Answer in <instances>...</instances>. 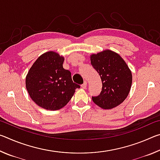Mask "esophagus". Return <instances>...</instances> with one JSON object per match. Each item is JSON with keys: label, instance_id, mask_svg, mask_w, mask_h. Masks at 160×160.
I'll return each instance as SVG.
<instances>
[{"label": "esophagus", "instance_id": "obj_1", "mask_svg": "<svg viewBox=\"0 0 160 160\" xmlns=\"http://www.w3.org/2000/svg\"><path fill=\"white\" fill-rule=\"evenodd\" d=\"M87 84H88V83H87L86 81H85V82H84V83L82 84V85H81V88H83V89H85L87 88Z\"/></svg>", "mask_w": 160, "mask_h": 160}]
</instances>
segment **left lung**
Here are the masks:
<instances>
[{"label":"left lung","instance_id":"8db88e82","mask_svg":"<svg viewBox=\"0 0 160 160\" xmlns=\"http://www.w3.org/2000/svg\"><path fill=\"white\" fill-rule=\"evenodd\" d=\"M90 61L102 82L101 93L92 97V101L104 109L118 106L126 99L131 90V70L120 55L111 50L92 54Z\"/></svg>","mask_w":160,"mask_h":160}]
</instances>
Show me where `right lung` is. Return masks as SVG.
<instances>
[{"label": "right lung", "instance_id": "obj_1", "mask_svg": "<svg viewBox=\"0 0 160 160\" xmlns=\"http://www.w3.org/2000/svg\"><path fill=\"white\" fill-rule=\"evenodd\" d=\"M64 58L54 51L43 53L26 76V88L31 99L43 109L63 108L80 85L72 80L71 72L63 67Z\"/></svg>", "mask_w": 160, "mask_h": 160}]
</instances>
